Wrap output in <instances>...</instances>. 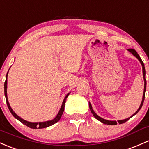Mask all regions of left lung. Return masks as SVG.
Instances as JSON below:
<instances>
[{"instance_id": "1", "label": "left lung", "mask_w": 149, "mask_h": 149, "mask_svg": "<svg viewBox=\"0 0 149 149\" xmlns=\"http://www.w3.org/2000/svg\"><path fill=\"white\" fill-rule=\"evenodd\" d=\"M129 51V52H131V53L132 54L134 55V56L136 57L137 58L139 59V61H140V63H141V66H142V71H143V80H144V89H143V98H142V101H141V103L140 104L139 107V109H137L136 112H135L134 114H133L132 116H131L130 117H129V118L127 119H125V120H118L117 122H118L119 124H123L125 123V122H127V121H128L132 117H133L134 115H135L137 113V112H139V111L140 110V109L141 108L142 105H143V100H144V98H145V92H146V78H145V75H146V71H145V67H144V64H143V61H142L141 58H140L139 55L137 54V52H136L134 49H127ZM89 107H90V109H91V112H92V114H93V116L95 117V118L97 119V120H99L100 122H101L102 123L104 124V125H116L117 124V122H116V121H109V120H104V119H102V117H99L98 115H97V114L95 113V112H94V110L93 109V107H92V105H91V104L89 102Z\"/></svg>"}]
</instances>
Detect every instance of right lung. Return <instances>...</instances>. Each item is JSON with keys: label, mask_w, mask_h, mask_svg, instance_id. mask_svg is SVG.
Returning a JSON list of instances; mask_svg holds the SVG:
<instances>
[{"label": "right lung", "mask_w": 149, "mask_h": 149, "mask_svg": "<svg viewBox=\"0 0 149 149\" xmlns=\"http://www.w3.org/2000/svg\"><path fill=\"white\" fill-rule=\"evenodd\" d=\"M8 72L7 73V75H6V81H5V83H4V92H5V96H6V103H7V105L8 107V109H9V110L10 111L11 114L13 115V117L17 119V120H19V122H22V124H24V125L27 126V127H29V128H32V129H43V128H46V127H49V126H52L53 125H54L55 123H56L57 122H58V120L61 119L62 114H63V111H64V107H65V102H66V98L68 97V96L69 95L70 93H68V94L66 95V97H65L64 100H63V102H62V104H61V108H60V110L59 112H58V113L57 114V115L56 116V117H55L54 119H53L52 120H49V121H47V122H27V121L23 120V119H22L21 117H19L18 115H17L15 113V112L13 110V109L11 108V107L10 106V104H9V102H8V96H7V83H8Z\"/></svg>", "instance_id": "add662e5"}]
</instances>
